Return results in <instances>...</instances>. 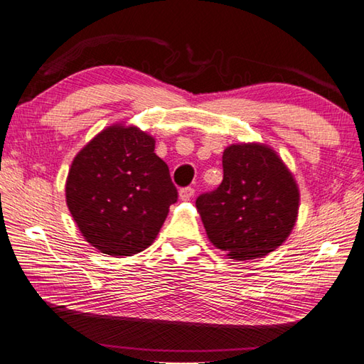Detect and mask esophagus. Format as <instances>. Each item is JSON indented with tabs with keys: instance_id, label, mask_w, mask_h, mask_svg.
I'll list each match as a JSON object with an SVG mask.
<instances>
[{
	"instance_id": "34e87169",
	"label": "esophagus",
	"mask_w": 364,
	"mask_h": 364,
	"mask_svg": "<svg viewBox=\"0 0 364 364\" xmlns=\"http://www.w3.org/2000/svg\"><path fill=\"white\" fill-rule=\"evenodd\" d=\"M192 196H194V188L188 186V188L180 189V198L184 200V202H186V200H189Z\"/></svg>"
}]
</instances>
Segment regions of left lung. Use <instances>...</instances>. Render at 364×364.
<instances>
[{
    "mask_svg": "<svg viewBox=\"0 0 364 364\" xmlns=\"http://www.w3.org/2000/svg\"><path fill=\"white\" fill-rule=\"evenodd\" d=\"M223 180L196 206L208 239L231 259L266 257L297 220L299 188L280 156L262 144H233L222 156Z\"/></svg>",
    "mask_w": 364,
    "mask_h": 364,
    "instance_id": "8db88e82",
    "label": "left lung"
}]
</instances>
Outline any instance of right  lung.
Returning <instances> with one entry per match:
<instances>
[{
	"instance_id": "1",
	"label": "right lung",
	"mask_w": 364,
	"mask_h": 364,
	"mask_svg": "<svg viewBox=\"0 0 364 364\" xmlns=\"http://www.w3.org/2000/svg\"><path fill=\"white\" fill-rule=\"evenodd\" d=\"M65 198L90 245L131 257L151 245L178 192L154 139L137 127L112 125L75 156Z\"/></svg>"
}]
</instances>
